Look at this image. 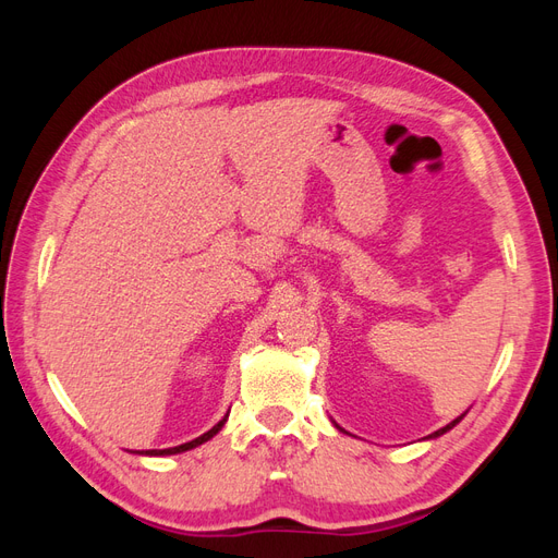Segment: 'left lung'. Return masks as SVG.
Returning a JSON list of instances; mask_svg holds the SVG:
<instances>
[{"label": "left lung", "instance_id": "1", "mask_svg": "<svg viewBox=\"0 0 558 558\" xmlns=\"http://www.w3.org/2000/svg\"><path fill=\"white\" fill-rule=\"evenodd\" d=\"M465 414H468V412H463V414H461V416H456V418H453V421H451V424H447V426H445V428H440V430H435V433H430V435H428V437H424V440H435V437H440V435H445V433H449V430H451V428H453V426H456V424H459V421H461V418H463V416H465ZM332 424H335V421H332ZM335 428H337V430H342V433H347V430H344V428H340V426H337V424H335Z\"/></svg>", "mask_w": 558, "mask_h": 558}]
</instances>
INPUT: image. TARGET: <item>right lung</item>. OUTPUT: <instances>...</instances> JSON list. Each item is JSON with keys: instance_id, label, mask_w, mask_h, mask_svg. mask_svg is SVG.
I'll list each match as a JSON object with an SVG mask.
<instances>
[{"instance_id": "1", "label": "right lung", "mask_w": 558, "mask_h": 558, "mask_svg": "<svg viewBox=\"0 0 558 558\" xmlns=\"http://www.w3.org/2000/svg\"><path fill=\"white\" fill-rule=\"evenodd\" d=\"M226 421H228V414L218 421V424L211 428V430H207L205 435H199V437H195V440H191V442H185V445H179V447H170V449H142V451H134V453H142V456H172V453H181V451H189V449H195V447H199V445H205L207 440H211V437L221 430L223 426H226Z\"/></svg>"}]
</instances>
